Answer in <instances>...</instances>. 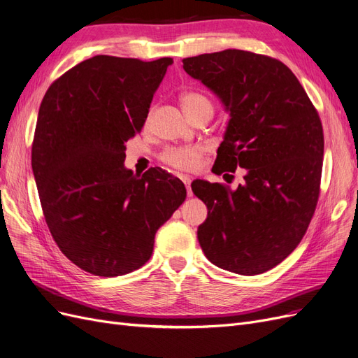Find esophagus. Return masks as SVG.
Instances as JSON below:
<instances>
[{
    "label": "esophagus",
    "mask_w": 358,
    "mask_h": 358,
    "mask_svg": "<svg viewBox=\"0 0 358 358\" xmlns=\"http://www.w3.org/2000/svg\"><path fill=\"white\" fill-rule=\"evenodd\" d=\"M180 179L183 180L185 187H187V194H188V196H192V189H191V178L185 175V176H182Z\"/></svg>",
    "instance_id": "34e87169"
}]
</instances>
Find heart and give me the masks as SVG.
Here are the masks:
<instances>
[{
	"label": "heart",
	"mask_w": 358,
	"mask_h": 358,
	"mask_svg": "<svg viewBox=\"0 0 358 358\" xmlns=\"http://www.w3.org/2000/svg\"><path fill=\"white\" fill-rule=\"evenodd\" d=\"M180 103L183 110L189 113L198 107H201L204 104H211L208 99L198 94V92H187L183 94L180 98ZM199 159H201V150L196 147H178V148H169L163 154V160L173 166L176 169L182 170H192L198 166Z\"/></svg>",
	"instance_id": "b5f03b06"
}]
</instances>
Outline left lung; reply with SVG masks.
Instances as JSON below:
<instances>
[{
  "instance_id": "left-lung-1",
  "label": "left lung",
  "mask_w": 358,
  "mask_h": 358,
  "mask_svg": "<svg viewBox=\"0 0 358 358\" xmlns=\"http://www.w3.org/2000/svg\"><path fill=\"white\" fill-rule=\"evenodd\" d=\"M182 62L231 117L214 173L245 169L236 189L192 182L208 208L198 242L220 268L264 273L296 248L316 210L324 148L319 114L292 71L267 55L224 50Z\"/></svg>"
}]
</instances>
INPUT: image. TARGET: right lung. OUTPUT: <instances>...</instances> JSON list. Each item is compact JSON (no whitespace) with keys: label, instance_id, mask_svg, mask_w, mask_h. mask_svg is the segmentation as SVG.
<instances>
[{"label":"right lung","instance_id":"add662e5","mask_svg":"<svg viewBox=\"0 0 358 358\" xmlns=\"http://www.w3.org/2000/svg\"><path fill=\"white\" fill-rule=\"evenodd\" d=\"M173 59L95 55L57 79L42 98L32 170L50 232L67 259L95 276L144 266L159 227L187 198L159 167L126 169L127 139L144 126Z\"/></svg>","mask_w":358,"mask_h":358}]
</instances>
